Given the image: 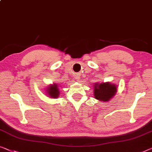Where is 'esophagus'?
<instances>
[{
	"mask_svg": "<svg viewBox=\"0 0 152 152\" xmlns=\"http://www.w3.org/2000/svg\"><path fill=\"white\" fill-rule=\"evenodd\" d=\"M75 78H76V80H80V75H78V74H77V75L75 76Z\"/></svg>",
	"mask_w": 152,
	"mask_h": 152,
	"instance_id": "1",
	"label": "esophagus"
}]
</instances>
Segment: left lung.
<instances>
[{
	"label": "left lung",
	"mask_w": 152,
	"mask_h": 152,
	"mask_svg": "<svg viewBox=\"0 0 152 152\" xmlns=\"http://www.w3.org/2000/svg\"><path fill=\"white\" fill-rule=\"evenodd\" d=\"M94 85V98L99 101L108 102L117 91V85L110 82L96 83Z\"/></svg>",
	"instance_id": "obj_1"
}]
</instances>
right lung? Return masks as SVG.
<instances>
[{"mask_svg": "<svg viewBox=\"0 0 152 152\" xmlns=\"http://www.w3.org/2000/svg\"><path fill=\"white\" fill-rule=\"evenodd\" d=\"M45 91V94H46L47 96L50 98H57L60 95L59 88L56 83H53V85L48 86Z\"/></svg>", "mask_w": 152, "mask_h": 152, "instance_id": "obj_1", "label": "right lung"}]
</instances>
